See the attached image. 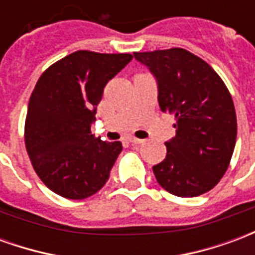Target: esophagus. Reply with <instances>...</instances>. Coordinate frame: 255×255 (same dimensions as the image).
I'll return each instance as SVG.
<instances>
[{
  "label": "esophagus",
  "instance_id": "esophagus-1",
  "mask_svg": "<svg viewBox=\"0 0 255 255\" xmlns=\"http://www.w3.org/2000/svg\"><path fill=\"white\" fill-rule=\"evenodd\" d=\"M129 142L133 144H140V143H143V139H138V138H135V136H131V138H129Z\"/></svg>",
  "mask_w": 255,
  "mask_h": 255
}]
</instances>
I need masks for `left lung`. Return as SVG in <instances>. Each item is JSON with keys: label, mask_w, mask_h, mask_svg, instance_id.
I'll return each instance as SVG.
<instances>
[{"label": "left lung", "mask_w": 255, "mask_h": 255, "mask_svg": "<svg viewBox=\"0 0 255 255\" xmlns=\"http://www.w3.org/2000/svg\"><path fill=\"white\" fill-rule=\"evenodd\" d=\"M158 86L160 109L176 119L166 157L153 166L161 187L176 197L210 191L224 176L236 142L234 101L217 72L186 49L133 53Z\"/></svg>", "instance_id": "8db88e82"}]
</instances>
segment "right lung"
Here are the masks:
<instances>
[{"instance_id": "obj_1", "label": "right lung", "mask_w": 255, "mask_h": 255, "mask_svg": "<svg viewBox=\"0 0 255 255\" xmlns=\"http://www.w3.org/2000/svg\"><path fill=\"white\" fill-rule=\"evenodd\" d=\"M132 56L78 50L47 68L28 102L24 140L43 184L68 199H84L109 179L122 142L91 133L106 83Z\"/></svg>"}]
</instances>
